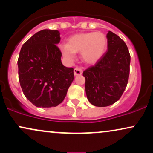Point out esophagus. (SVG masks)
<instances>
[{
    "label": "esophagus",
    "instance_id": "1",
    "mask_svg": "<svg viewBox=\"0 0 153 153\" xmlns=\"http://www.w3.org/2000/svg\"><path fill=\"white\" fill-rule=\"evenodd\" d=\"M82 73V70L81 68H75L74 69L75 75H80Z\"/></svg>",
    "mask_w": 153,
    "mask_h": 153
}]
</instances>
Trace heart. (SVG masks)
Masks as SVG:
<instances>
[{"instance_id": "heart-1", "label": "heart", "mask_w": 153, "mask_h": 153, "mask_svg": "<svg viewBox=\"0 0 153 153\" xmlns=\"http://www.w3.org/2000/svg\"><path fill=\"white\" fill-rule=\"evenodd\" d=\"M107 48V38L101 32L78 33L68 39V45L60 47L62 55L70 60L75 58V53L81 52L82 60L94 64L102 57Z\"/></svg>"}]
</instances>
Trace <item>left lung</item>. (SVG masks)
<instances>
[{
	"label": "left lung",
	"instance_id": "1",
	"mask_svg": "<svg viewBox=\"0 0 153 153\" xmlns=\"http://www.w3.org/2000/svg\"><path fill=\"white\" fill-rule=\"evenodd\" d=\"M108 51L96 63L83 71L87 99L95 106L112 105L120 99L127 87L130 54L118 35L108 31Z\"/></svg>",
	"mask_w": 153,
	"mask_h": 153
}]
</instances>
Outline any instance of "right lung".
Returning a JSON list of instances; mask_svg holds the SVG:
<instances>
[{
    "label": "right lung",
    "instance_id": "obj_1",
    "mask_svg": "<svg viewBox=\"0 0 153 153\" xmlns=\"http://www.w3.org/2000/svg\"><path fill=\"white\" fill-rule=\"evenodd\" d=\"M57 30L44 29L23 45L18 59L19 80L24 96L36 107L61 103L74 80L73 68L61 62Z\"/></svg>",
    "mask_w": 153,
    "mask_h": 153
}]
</instances>
